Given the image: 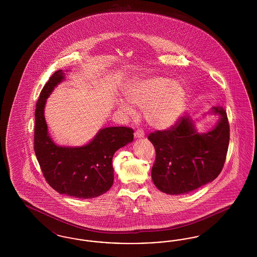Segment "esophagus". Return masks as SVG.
Masks as SVG:
<instances>
[{
    "instance_id": "obj_1",
    "label": "esophagus",
    "mask_w": 257,
    "mask_h": 257,
    "mask_svg": "<svg viewBox=\"0 0 257 257\" xmlns=\"http://www.w3.org/2000/svg\"><path fill=\"white\" fill-rule=\"evenodd\" d=\"M144 137H145V133H144V130H143V129H138V130L135 132V138H136V139L144 138Z\"/></svg>"
}]
</instances>
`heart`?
Wrapping results in <instances>:
<instances>
[{"instance_id":"1","label":"heart","mask_w":257,"mask_h":257,"mask_svg":"<svg viewBox=\"0 0 257 257\" xmlns=\"http://www.w3.org/2000/svg\"><path fill=\"white\" fill-rule=\"evenodd\" d=\"M127 99L145 107L147 122L155 129L166 130L179 119L185 108L186 91L180 84L167 77H150L136 82L126 90ZM119 108L128 114L134 112L126 102L119 101Z\"/></svg>"}]
</instances>
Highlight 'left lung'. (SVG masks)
Returning a JSON list of instances; mask_svg holds the SVG:
<instances>
[{"label":"left lung","mask_w":257,"mask_h":257,"mask_svg":"<svg viewBox=\"0 0 257 257\" xmlns=\"http://www.w3.org/2000/svg\"><path fill=\"white\" fill-rule=\"evenodd\" d=\"M220 118L215 128L199 134L189 116H181L170 129L148 136L156 151L151 177L161 192L188 194L212 182L223 168L229 144L226 111L214 107Z\"/></svg>","instance_id":"8db88e82"}]
</instances>
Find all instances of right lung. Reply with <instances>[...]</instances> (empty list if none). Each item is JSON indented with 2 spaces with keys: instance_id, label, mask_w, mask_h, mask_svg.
<instances>
[{
  "instance_id": "add662e5",
  "label": "right lung",
  "mask_w": 257,
  "mask_h": 257,
  "mask_svg": "<svg viewBox=\"0 0 257 257\" xmlns=\"http://www.w3.org/2000/svg\"><path fill=\"white\" fill-rule=\"evenodd\" d=\"M64 79L62 70L50 77L36 106L35 152L47 183L61 195L82 199L101 196L113 183L111 161L120 147L132 143L134 130L129 127H107L86 146H57L50 138L44 117L46 99Z\"/></svg>"
}]
</instances>
